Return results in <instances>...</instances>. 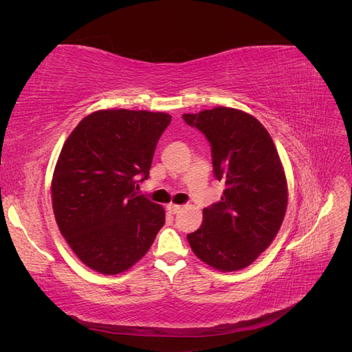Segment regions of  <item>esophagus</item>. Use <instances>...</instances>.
I'll return each instance as SVG.
<instances>
[{"mask_svg":"<svg viewBox=\"0 0 352 352\" xmlns=\"http://www.w3.org/2000/svg\"><path fill=\"white\" fill-rule=\"evenodd\" d=\"M182 208V206H177V204H173V202H170V204H167V210L172 212V214H176V212H179V210Z\"/></svg>","mask_w":352,"mask_h":352,"instance_id":"34e87169","label":"esophagus"}]
</instances>
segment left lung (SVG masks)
<instances>
[{
	"label": "left lung",
	"mask_w": 352,
	"mask_h": 352,
	"mask_svg": "<svg viewBox=\"0 0 352 352\" xmlns=\"http://www.w3.org/2000/svg\"><path fill=\"white\" fill-rule=\"evenodd\" d=\"M184 120L206 135L212 172L226 188L204 208L202 225L189 233L197 257L221 272L247 267L278 235L287 207V185L278 150L251 114L216 107Z\"/></svg>",
	"instance_id": "left-lung-1"
}]
</instances>
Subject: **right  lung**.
I'll use <instances>...</instances> for the list:
<instances>
[{
    "mask_svg": "<svg viewBox=\"0 0 352 352\" xmlns=\"http://www.w3.org/2000/svg\"><path fill=\"white\" fill-rule=\"evenodd\" d=\"M172 116L100 110L79 122L61 148L51 182L61 235L89 269L117 274L150 250L164 208L136 195L148 179L160 136Z\"/></svg>",
    "mask_w": 352,
    "mask_h": 352,
    "instance_id": "1",
    "label": "right lung"
}]
</instances>
